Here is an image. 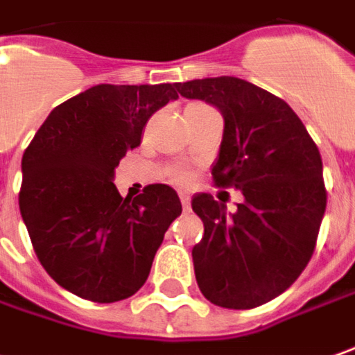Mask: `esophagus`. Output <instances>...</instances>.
Returning a JSON list of instances; mask_svg holds the SVG:
<instances>
[{
    "mask_svg": "<svg viewBox=\"0 0 355 355\" xmlns=\"http://www.w3.org/2000/svg\"><path fill=\"white\" fill-rule=\"evenodd\" d=\"M180 201H182L183 211H189V207H191V199H189V195L180 193Z\"/></svg>",
    "mask_w": 355,
    "mask_h": 355,
    "instance_id": "34e87169",
    "label": "esophagus"
}]
</instances>
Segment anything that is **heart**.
<instances>
[{
    "mask_svg": "<svg viewBox=\"0 0 355 355\" xmlns=\"http://www.w3.org/2000/svg\"><path fill=\"white\" fill-rule=\"evenodd\" d=\"M175 180H178V182H187V180H189V175H187L185 172H178L175 173Z\"/></svg>",
    "mask_w": 355,
    "mask_h": 355,
    "instance_id": "1",
    "label": "heart"
}]
</instances>
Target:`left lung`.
<instances>
[{
	"label": "left lung",
	"mask_w": 355,
	"mask_h": 355,
	"mask_svg": "<svg viewBox=\"0 0 355 355\" xmlns=\"http://www.w3.org/2000/svg\"><path fill=\"white\" fill-rule=\"evenodd\" d=\"M175 87L223 113L213 183L244 195L230 216L213 195L193 197L205 225L193 246L197 285L216 306H260L289 289L313 258L327 209L320 152L291 107L246 80L220 76Z\"/></svg>",
	"instance_id": "8db88e82"
}]
</instances>
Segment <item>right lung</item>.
I'll list each match as a JSON object with an SVG mask.
<instances>
[{
    "label": "right lung",
    "mask_w": 355,
    "mask_h": 355,
    "mask_svg": "<svg viewBox=\"0 0 355 355\" xmlns=\"http://www.w3.org/2000/svg\"><path fill=\"white\" fill-rule=\"evenodd\" d=\"M178 99L173 83H99L52 109L23 154L19 209L40 266L94 303L135 295L166 230L182 215L170 185L121 197L113 175L148 119Z\"/></svg>",
    "instance_id": "obj_1"
}]
</instances>
